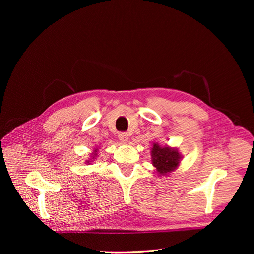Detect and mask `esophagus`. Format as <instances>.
<instances>
[{
	"mask_svg": "<svg viewBox=\"0 0 254 254\" xmlns=\"http://www.w3.org/2000/svg\"><path fill=\"white\" fill-rule=\"evenodd\" d=\"M119 139L121 142L126 143L129 140V135L127 132H121V133H119Z\"/></svg>",
	"mask_w": 254,
	"mask_h": 254,
	"instance_id": "esophagus-1",
	"label": "esophagus"
}]
</instances>
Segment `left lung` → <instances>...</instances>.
Masks as SVG:
<instances>
[{
  "mask_svg": "<svg viewBox=\"0 0 254 254\" xmlns=\"http://www.w3.org/2000/svg\"><path fill=\"white\" fill-rule=\"evenodd\" d=\"M151 161L152 164L157 168L160 175H166L173 172L179 165L181 156L175 148L167 146H160L158 143H153L151 148Z\"/></svg>",
  "mask_w": 254,
  "mask_h": 254,
  "instance_id": "8db88e82",
  "label": "left lung"
}]
</instances>
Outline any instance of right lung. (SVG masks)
I'll use <instances>...</instances> for the list:
<instances>
[{
	"label": "right lung",
	"instance_id": "1",
	"mask_svg": "<svg viewBox=\"0 0 254 254\" xmlns=\"http://www.w3.org/2000/svg\"><path fill=\"white\" fill-rule=\"evenodd\" d=\"M95 152H97V149H95ZM94 157H96V153H94V155H93V158ZM88 163H89V161H88Z\"/></svg>",
	"mask_w": 254,
	"mask_h": 254
}]
</instances>
